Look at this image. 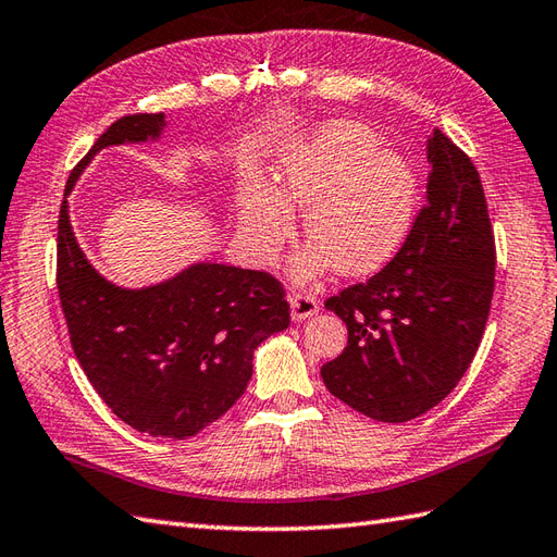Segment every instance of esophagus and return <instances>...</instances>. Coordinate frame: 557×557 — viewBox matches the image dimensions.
Here are the masks:
<instances>
[{
    "label": "esophagus",
    "instance_id": "esophagus-1",
    "mask_svg": "<svg viewBox=\"0 0 557 557\" xmlns=\"http://www.w3.org/2000/svg\"><path fill=\"white\" fill-rule=\"evenodd\" d=\"M289 306H292V318L294 320H306L318 310V299L308 292L292 289L289 292Z\"/></svg>",
    "mask_w": 557,
    "mask_h": 557
}]
</instances>
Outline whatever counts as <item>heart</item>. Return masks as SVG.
Returning <instances> with one entry per match:
<instances>
[{"mask_svg": "<svg viewBox=\"0 0 557 557\" xmlns=\"http://www.w3.org/2000/svg\"><path fill=\"white\" fill-rule=\"evenodd\" d=\"M418 201L410 163L380 147L370 127L337 121L318 131L284 159L277 197L251 187L244 194L242 225L256 258L270 261L292 235V213H304V235L313 244L299 273L327 268L344 275L382 265L406 239Z\"/></svg>", "mask_w": 557, "mask_h": 557, "instance_id": "1", "label": "heart"}]
</instances>
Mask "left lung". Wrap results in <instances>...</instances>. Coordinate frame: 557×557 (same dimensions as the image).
Instances as JSON below:
<instances>
[{
    "instance_id": "left-lung-1",
    "label": "left lung",
    "mask_w": 557,
    "mask_h": 557,
    "mask_svg": "<svg viewBox=\"0 0 557 557\" xmlns=\"http://www.w3.org/2000/svg\"><path fill=\"white\" fill-rule=\"evenodd\" d=\"M426 199L396 256L366 282L330 296L348 330L322 366L327 392L380 422H408L456 389L484 337L496 239L480 173L438 127L430 137Z\"/></svg>"
}]
</instances>
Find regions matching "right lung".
I'll list each match as a JSON object with an SVG mask.
<instances>
[{
    "label": "right lung",
    "mask_w": 557,
    "mask_h": 557,
    "mask_svg": "<svg viewBox=\"0 0 557 557\" xmlns=\"http://www.w3.org/2000/svg\"><path fill=\"white\" fill-rule=\"evenodd\" d=\"M163 113H133L109 125L95 153L157 137ZM63 197L57 235V287L77 363L111 412L133 430L189 438L247 389L253 348L289 327L284 284L261 270L201 263L149 289H119L95 273L73 237Z\"/></svg>",
    "instance_id": "add662e5"
}]
</instances>
